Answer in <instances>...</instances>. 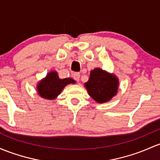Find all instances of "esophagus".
<instances>
[{
    "instance_id": "esophagus-1",
    "label": "esophagus",
    "mask_w": 160,
    "mask_h": 160,
    "mask_svg": "<svg viewBox=\"0 0 160 160\" xmlns=\"http://www.w3.org/2000/svg\"><path fill=\"white\" fill-rule=\"evenodd\" d=\"M73 77H74V79H75V81H77V82H78V81H79V78H80V74L78 72L74 73Z\"/></svg>"
}]
</instances>
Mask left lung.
<instances>
[{
    "instance_id": "1",
    "label": "left lung",
    "mask_w": 160,
    "mask_h": 160,
    "mask_svg": "<svg viewBox=\"0 0 160 160\" xmlns=\"http://www.w3.org/2000/svg\"><path fill=\"white\" fill-rule=\"evenodd\" d=\"M118 85L119 81L114 74L104 71L100 68L92 70L88 81L85 83L89 95L100 104L109 101L116 95Z\"/></svg>"
}]
</instances>
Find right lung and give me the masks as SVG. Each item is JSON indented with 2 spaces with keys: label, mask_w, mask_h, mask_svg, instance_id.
<instances>
[{
  "label": "right lung",
  "mask_w": 160,
  "mask_h": 160,
  "mask_svg": "<svg viewBox=\"0 0 160 160\" xmlns=\"http://www.w3.org/2000/svg\"><path fill=\"white\" fill-rule=\"evenodd\" d=\"M72 83H75V81L70 78L61 79L56 71H52L39 82L37 92L42 98L52 100L61 93L67 85Z\"/></svg>",
  "instance_id": "add662e5"
}]
</instances>
